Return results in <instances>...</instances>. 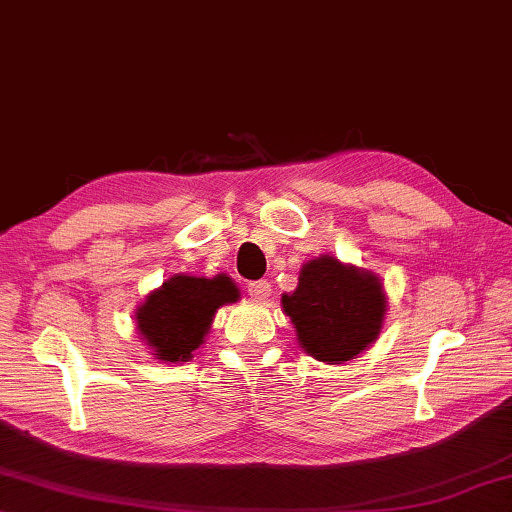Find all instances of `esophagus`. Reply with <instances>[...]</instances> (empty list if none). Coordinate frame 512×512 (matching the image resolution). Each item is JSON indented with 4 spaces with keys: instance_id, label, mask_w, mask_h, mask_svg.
Instances as JSON below:
<instances>
[{
    "instance_id": "obj_1",
    "label": "esophagus",
    "mask_w": 512,
    "mask_h": 512,
    "mask_svg": "<svg viewBox=\"0 0 512 512\" xmlns=\"http://www.w3.org/2000/svg\"><path fill=\"white\" fill-rule=\"evenodd\" d=\"M246 288H248V292H250V297H255V299H259V301L270 297V284H268V281H264V279L250 281V284H248Z\"/></svg>"
}]
</instances>
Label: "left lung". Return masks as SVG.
Returning a JSON list of instances; mask_svg holds the SVG:
<instances>
[{
    "mask_svg": "<svg viewBox=\"0 0 512 512\" xmlns=\"http://www.w3.org/2000/svg\"><path fill=\"white\" fill-rule=\"evenodd\" d=\"M281 308L303 350L317 361L341 365L378 339L387 297L374 273L321 255L301 268L299 286L281 297Z\"/></svg>",
    "mask_w": 512,
    "mask_h": 512,
    "instance_id": "obj_1",
    "label": "left lung"
}]
</instances>
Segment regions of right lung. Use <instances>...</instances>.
Instances as JSON below:
<instances>
[{"label": "right lung", "instance_id": "1", "mask_svg": "<svg viewBox=\"0 0 512 512\" xmlns=\"http://www.w3.org/2000/svg\"><path fill=\"white\" fill-rule=\"evenodd\" d=\"M239 299L231 277L173 275L134 314L138 334L162 363H187L209 334L217 308Z\"/></svg>", "mask_w": 512, "mask_h": 512}]
</instances>
